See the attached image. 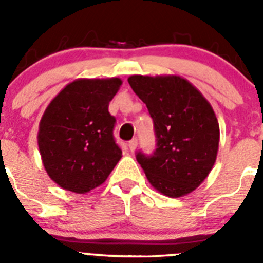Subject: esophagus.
<instances>
[{
  "instance_id": "obj_1",
  "label": "esophagus",
  "mask_w": 263,
  "mask_h": 263,
  "mask_svg": "<svg viewBox=\"0 0 263 263\" xmlns=\"http://www.w3.org/2000/svg\"><path fill=\"white\" fill-rule=\"evenodd\" d=\"M137 145H138V139L137 138L130 139L129 143H127V146H129V148H130V152H134V150L137 148Z\"/></svg>"
}]
</instances>
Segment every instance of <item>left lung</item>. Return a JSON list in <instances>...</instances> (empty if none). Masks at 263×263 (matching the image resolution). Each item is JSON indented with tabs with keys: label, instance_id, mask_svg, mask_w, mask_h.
Wrapping results in <instances>:
<instances>
[{
	"label": "left lung",
	"instance_id": "1",
	"mask_svg": "<svg viewBox=\"0 0 263 263\" xmlns=\"http://www.w3.org/2000/svg\"><path fill=\"white\" fill-rule=\"evenodd\" d=\"M132 89L153 118L155 150L136 158L154 188L170 197L192 192L211 173L217 155L220 127L211 104L179 76L134 75Z\"/></svg>",
	"mask_w": 263,
	"mask_h": 263
}]
</instances>
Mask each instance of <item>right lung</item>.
I'll use <instances>...</instances> for the list:
<instances>
[{
    "label": "right lung",
    "mask_w": 263,
    "mask_h": 263,
    "mask_svg": "<svg viewBox=\"0 0 263 263\" xmlns=\"http://www.w3.org/2000/svg\"><path fill=\"white\" fill-rule=\"evenodd\" d=\"M120 85L117 78L72 81L46 109L39 152L50 178L67 191L85 194L99 187L121 159L116 117L108 110Z\"/></svg>",
    "instance_id": "1"
}]
</instances>
